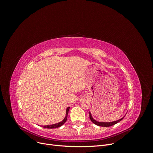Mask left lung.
Masks as SVG:
<instances>
[{
    "instance_id": "obj_1",
    "label": "left lung",
    "mask_w": 153,
    "mask_h": 153,
    "mask_svg": "<svg viewBox=\"0 0 153 153\" xmlns=\"http://www.w3.org/2000/svg\"><path fill=\"white\" fill-rule=\"evenodd\" d=\"M89 117H90V119L91 121L94 124H96L97 126H103V127H109V126H113V125L115 124L118 123L119 122H120L121 121H122V120L123 119V118H121V119L119 120H117V121H114V122H110V123H101V122H98L95 121V120L92 117V115L91 114V113L89 112Z\"/></svg>"
}]
</instances>
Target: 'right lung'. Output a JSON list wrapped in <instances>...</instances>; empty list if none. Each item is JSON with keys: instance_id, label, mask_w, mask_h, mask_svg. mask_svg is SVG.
Masks as SVG:
<instances>
[{"instance_id": "right-lung-1", "label": "right lung", "mask_w": 153, "mask_h": 153, "mask_svg": "<svg viewBox=\"0 0 153 153\" xmlns=\"http://www.w3.org/2000/svg\"><path fill=\"white\" fill-rule=\"evenodd\" d=\"M69 107H68L67 109H66V117L64 119V120L60 122L59 123H57V124H52V125H47V126H43V128H59L60 126H61L62 124H64V123H66V121H67V117H68V111H69Z\"/></svg>"}]
</instances>
